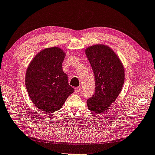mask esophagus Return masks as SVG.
Segmentation results:
<instances>
[{
    "label": "esophagus",
    "mask_w": 155,
    "mask_h": 155,
    "mask_svg": "<svg viewBox=\"0 0 155 155\" xmlns=\"http://www.w3.org/2000/svg\"><path fill=\"white\" fill-rule=\"evenodd\" d=\"M80 91V87H76L75 89V92L76 94H79Z\"/></svg>",
    "instance_id": "34e87169"
}]
</instances>
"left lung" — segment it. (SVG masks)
Instances as JSON below:
<instances>
[{"instance_id":"1","label":"left lung","mask_w":155,"mask_h":155,"mask_svg":"<svg viewBox=\"0 0 155 155\" xmlns=\"http://www.w3.org/2000/svg\"><path fill=\"white\" fill-rule=\"evenodd\" d=\"M85 53L95 76V94L87 106L95 113H104L118 96L125 80L124 67L110 48L97 44L87 48Z\"/></svg>"}]
</instances>
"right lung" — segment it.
<instances>
[{
    "label": "right lung",
    "instance_id": "add662e5",
    "mask_svg": "<svg viewBox=\"0 0 155 155\" xmlns=\"http://www.w3.org/2000/svg\"><path fill=\"white\" fill-rule=\"evenodd\" d=\"M65 55L58 47L48 48L32 59L27 68L28 93L35 105L44 112L53 113L61 108L74 91L62 69Z\"/></svg>",
    "mask_w": 155,
    "mask_h": 155
}]
</instances>
